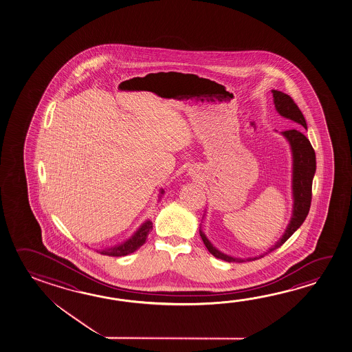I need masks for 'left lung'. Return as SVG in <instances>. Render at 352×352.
<instances>
[{"label":"left lung","mask_w":352,"mask_h":352,"mask_svg":"<svg viewBox=\"0 0 352 352\" xmlns=\"http://www.w3.org/2000/svg\"><path fill=\"white\" fill-rule=\"evenodd\" d=\"M271 92L274 96L276 111L287 120H293L298 124L303 125L304 128H307L304 116L292 98L277 89H272ZM280 135H283L289 143L291 151H292L293 208L292 217L287 226L286 230L280 240L276 241V244L271 246L266 252H263L258 256L239 258L218 250L214 245L209 241L208 238L199 227V235L202 238L203 243L209 252L217 258H221L227 263H245V261H254L260 257H263L267 255L268 252L276 250L280 248V245L285 244L287 240L292 236L293 232L303 224L307 215L309 213L310 202H311V184H313L316 170V151L313 149L309 140L299 131L291 129V131H280Z\"/></svg>","instance_id":"obj_1"}]
</instances>
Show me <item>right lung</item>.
I'll list each match as a JSON object with an SVG mask.
<instances>
[{
    "label": "right lung",
    "instance_id": "obj_1",
    "mask_svg": "<svg viewBox=\"0 0 352 352\" xmlns=\"http://www.w3.org/2000/svg\"><path fill=\"white\" fill-rule=\"evenodd\" d=\"M165 193L164 188H160V195H159V201L161 197ZM153 229V221L146 219L144 221L140 227L138 228L137 232L131 235V238L126 239L123 243L118 245H114L111 248H104L101 250H97L102 255H107V256H125L129 255L131 252L137 251L142 245L145 244L146 238L149 235L150 230Z\"/></svg>",
    "mask_w": 352,
    "mask_h": 352
}]
</instances>
